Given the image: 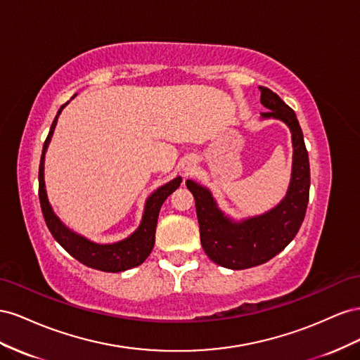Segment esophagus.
<instances>
[{"instance_id": "34e87169", "label": "esophagus", "mask_w": 360, "mask_h": 360, "mask_svg": "<svg viewBox=\"0 0 360 360\" xmlns=\"http://www.w3.org/2000/svg\"><path fill=\"white\" fill-rule=\"evenodd\" d=\"M182 172H186V173H190L194 167H196V162H194L191 158H187L186 161L182 162Z\"/></svg>"}]
</instances>
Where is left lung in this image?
<instances>
[{"label": "left lung", "instance_id": "1", "mask_svg": "<svg viewBox=\"0 0 360 360\" xmlns=\"http://www.w3.org/2000/svg\"><path fill=\"white\" fill-rule=\"evenodd\" d=\"M261 104L270 111L261 119L283 122L291 131L292 167L283 199L264 214L235 220L224 214L210 188L187 179L186 186L196 200L200 243L208 258L224 269L244 270L270 261L299 232L309 200L311 172L303 132L295 112L270 89L259 86Z\"/></svg>", "mask_w": 360, "mask_h": 360}]
</instances>
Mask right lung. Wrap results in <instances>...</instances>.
<instances>
[{"instance_id":"obj_1","label":"right lung","mask_w":360,"mask_h":360,"mask_svg":"<svg viewBox=\"0 0 360 360\" xmlns=\"http://www.w3.org/2000/svg\"><path fill=\"white\" fill-rule=\"evenodd\" d=\"M77 95L72 96L74 99ZM69 104L66 102L65 105H61L57 116L51 125L49 134L44 143L42 157H40V166H39V199L40 207H42L44 219L46 221V226L49 232L53 233L54 240L63 248L70 256H74L77 261L84 264L90 269L107 271V273H119L125 271L129 269H134L146 261L148 256L150 255L153 244H155V229L158 221V214L161 210V205L164 203L170 194L176 190L182 178L176 176L170 182L164 184L160 188H157L153 193H150L146 202L145 210H143V217L139 224V228L132 232L129 237L123 238L116 243H107L101 244L91 241L83 235L72 231L70 228L60 220L58 215L54 212L53 207H51L46 187H45V155L48 146L53 139L54 129L57 127V120L60 112Z\"/></svg>"}]
</instances>
